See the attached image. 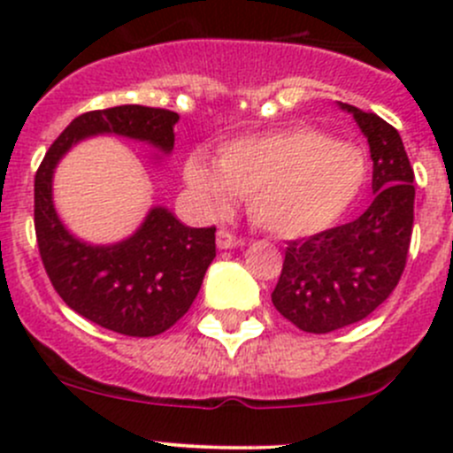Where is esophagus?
Wrapping results in <instances>:
<instances>
[{"instance_id":"esophagus-1","label":"esophagus","mask_w":453,"mask_h":453,"mask_svg":"<svg viewBox=\"0 0 453 453\" xmlns=\"http://www.w3.org/2000/svg\"><path fill=\"white\" fill-rule=\"evenodd\" d=\"M241 245H245V241L241 239V236L232 234L230 230L217 232V248L219 250H234V248H241Z\"/></svg>"}]
</instances>
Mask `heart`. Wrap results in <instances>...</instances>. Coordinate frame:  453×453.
Returning a JSON list of instances; mask_svg holds the SVG:
<instances>
[{
    "label": "heart",
    "instance_id": "1",
    "mask_svg": "<svg viewBox=\"0 0 453 453\" xmlns=\"http://www.w3.org/2000/svg\"><path fill=\"white\" fill-rule=\"evenodd\" d=\"M212 163L195 153L184 164V181L199 208L223 214L234 195L248 197L250 219L280 239L328 230L366 181L362 150L304 125L226 142Z\"/></svg>",
    "mask_w": 453,
    "mask_h": 453
}]
</instances>
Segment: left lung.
I'll list each match as a JSON object with an SVG mask.
<instances>
[{
	"label": "left lung",
	"mask_w": 453,
	"mask_h": 453,
	"mask_svg": "<svg viewBox=\"0 0 453 453\" xmlns=\"http://www.w3.org/2000/svg\"><path fill=\"white\" fill-rule=\"evenodd\" d=\"M340 109L366 135L374 199L355 221L291 241L273 307L307 333H331L368 318L395 291L414 223V171L399 131L377 113Z\"/></svg>",
	"instance_id": "left-lung-1"
}]
</instances>
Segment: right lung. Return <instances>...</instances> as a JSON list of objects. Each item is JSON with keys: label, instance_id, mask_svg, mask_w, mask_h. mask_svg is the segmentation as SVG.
<instances>
[{"label": "right lung", "instance_id": "add662e5", "mask_svg": "<svg viewBox=\"0 0 453 453\" xmlns=\"http://www.w3.org/2000/svg\"><path fill=\"white\" fill-rule=\"evenodd\" d=\"M177 120L175 111L142 104L83 113L54 140L35 175L36 243L54 289L79 315L129 337L159 335L188 311L217 256L214 227H188L155 205L127 239L87 243L54 208V171L72 146L94 135H120L171 155Z\"/></svg>", "mask_w": 453, "mask_h": 453}]
</instances>
